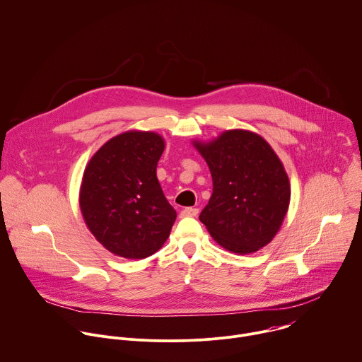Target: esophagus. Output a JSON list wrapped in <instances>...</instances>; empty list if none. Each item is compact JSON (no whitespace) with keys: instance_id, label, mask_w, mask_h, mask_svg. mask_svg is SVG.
<instances>
[{"instance_id":"esophagus-1","label":"esophagus","mask_w":362,"mask_h":362,"mask_svg":"<svg viewBox=\"0 0 362 362\" xmlns=\"http://www.w3.org/2000/svg\"><path fill=\"white\" fill-rule=\"evenodd\" d=\"M197 215H198V209H197V208H192V206L184 208V209L181 211V216H197Z\"/></svg>"}]
</instances>
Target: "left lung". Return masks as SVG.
<instances>
[{
  "instance_id": "obj_1",
  "label": "left lung",
  "mask_w": 362,
  "mask_h": 362,
  "mask_svg": "<svg viewBox=\"0 0 362 362\" xmlns=\"http://www.w3.org/2000/svg\"><path fill=\"white\" fill-rule=\"evenodd\" d=\"M194 146L214 184L199 221L233 253L247 255L266 246L279 232L290 202L288 177L273 148L247 130H228Z\"/></svg>"
}]
</instances>
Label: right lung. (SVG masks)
Segmentation results:
<instances>
[{
  "label": "right lung",
  "mask_w": 362,
  "mask_h": 362,
  "mask_svg": "<svg viewBox=\"0 0 362 362\" xmlns=\"http://www.w3.org/2000/svg\"><path fill=\"white\" fill-rule=\"evenodd\" d=\"M164 139L153 132H126L90 158L79 205L93 236L112 253L144 259L170 236L177 212L157 180Z\"/></svg>",
  "instance_id": "1"
}]
</instances>
